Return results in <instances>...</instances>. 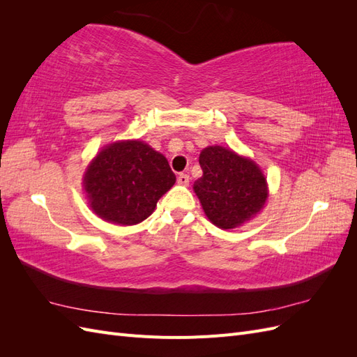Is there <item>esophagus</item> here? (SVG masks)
<instances>
[{
	"label": "esophagus",
	"mask_w": 357,
	"mask_h": 357,
	"mask_svg": "<svg viewBox=\"0 0 357 357\" xmlns=\"http://www.w3.org/2000/svg\"><path fill=\"white\" fill-rule=\"evenodd\" d=\"M189 181H190L189 174H180V176L177 177V183H178V185H181V186H188Z\"/></svg>",
	"instance_id": "esophagus-1"
}]
</instances>
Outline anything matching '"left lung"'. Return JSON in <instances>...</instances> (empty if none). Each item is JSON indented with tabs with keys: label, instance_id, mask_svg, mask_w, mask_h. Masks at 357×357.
Here are the masks:
<instances>
[{
	"label": "left lung",
	"instance_id": "left-lung-1",
	"mask_svg": "<svg viewBox=\"0 0 357 357\" xmlns=\"http://www.w3.org/2000/svg\"><path fill=\"white\" fill-rule=\"evenodd\" d=\"M202 177L193 183L208 220L220 229H234L264 208L266 178L255 160L222 146L205 147L199 155Z\"/></svg>",
	"mask_w": 357,
	"mask_h": 357
}]
</instances>
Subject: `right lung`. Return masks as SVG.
I'll list each match as a JSON object with an SVG mask.
<instances>
[{
  "label": "right lung",
  "mask_w": 357,
  "mask_h": 357,
  "mask_svg": "<svg viewBox=\"0 0 357 357\" xmlns=\"http://www.w3.org/2000/svg\"><path fill=\"white\" fill-rule=\"evenodd\" d=\"M174 183L167 158L138 139L105 146L83 176L92 211L107 222L126 226L147 219Z\"/></svg>",
  "instance_id": "1"
}]
</instances>
